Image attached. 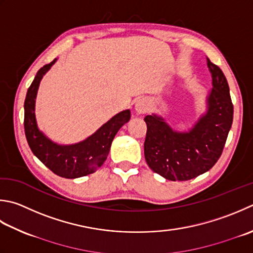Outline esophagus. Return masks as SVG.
<instances>
[{
    "label": "esophagus",
    "instance_id": "1",
    "mask_svg": "<svg viewBox=\"0 0 253 253\" xmlns=\"http://www.w3.org/2000/svg\"><path fill=\"white\" fill-rule=\"evenodd\" d=\"M149 108V102H148L146 98H141V100H138L136 105H135V110L137 113L143 114L148 111Z\"/></svg>",
    "mask_w": 253,
    "mask_h": 253
}]
</instances>
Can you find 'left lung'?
<instances>
[{
	"label": "left lung",
	"instance_id": "left-lung-1",
	"mask_svg": "<svg viewBox=\"0 0 253 253\" xmlns=\"http://www.w3.org/2000/svg\"><path fill=\"white\" fill-rule=\"evenodd\" d=\"M212 88L207 112L192 129L173 130L162 117H145V158L150 169L171 181H187L211 169L221 156L231 128L234 105L225 74L207 58Z\"/></svg>",
	"mask_w": 253,
	"mask_h": 253
}]
</instances>
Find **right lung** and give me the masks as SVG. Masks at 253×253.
Returning a JSON list of instances; mask_svg holds the SVG:
<instances>
[{
  "label": "right lung",
  "mask_w": 253,
  "mask_h": 253,
  "mask_svg": "<svg viewBox=\"0 0 253 253\" xmlns=\"http://www.w3.org/2000/svg\"><path fill=\"white\" fill-rule=\"evenodd\" d=\"M44 64L38 70L31 86L28 87L24 103L25 135L33 153L49 170L66 179H76L91 174L106 160L112 141L123 125L130 120V111L116 114L110 121L87 137L85 140L69 146H61L51 141L38 129L35 116V102L42 77L52 64Z\"/></svg>",
  "instance_id": "1"
}]
</instances>
